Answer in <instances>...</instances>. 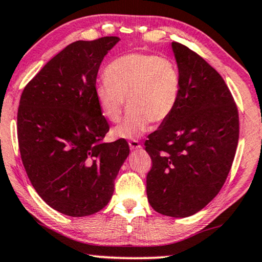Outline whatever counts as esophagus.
Here are the masks:
<instances>
[{
    "mask_svg": "<svg viewBox=\"0 0 262 262\" xmlns=\"http://www.w3.org/2000/svg\"><path fill=\"white\" fill-rule=\"evenodd\" d=\"M128 145H130L131 150H135V149L141 148V143H139L137 139H131V141H128Z\"/></svg>",
    "mask_w": 262,
    "mask_h": 262,
    "instance_id": "obj_1",
    "label": "esophagus"
}]
</instances>
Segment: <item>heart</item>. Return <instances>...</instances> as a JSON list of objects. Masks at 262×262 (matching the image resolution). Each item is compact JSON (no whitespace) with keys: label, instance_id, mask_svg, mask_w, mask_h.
Listing matches in <instances>:
<instances>
[{"label":"heart","instance_id":"obj_1","mask_svg":"<svg viewBox=\"0 0 262 262\" xmlns=\"http://www.w3.org/2000/svg\"><path fill=\"white\" fill-rule=\"evenodd\" d=\"M103 83L95 89L102 115L118 123L125 107L124 123L114 128L118 138H135L144 134L150 123L161 124L178 106L182 78L178 66L169 57L132 53L120 56L104 70Z\"/></svg>","mask_w":262,"mask_h":262}]
</instances>
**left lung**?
<instances>
[{
	"mask_svg": "<svg viewBox=\"0 0 262 262\" xmlns=\"http://www.w3.org/2000/svg\"><path fill=\"white\" fill-rule=\"evenodd\" d=\"M182 78L178 106L148 136V201L173 218L198 213L218 195L239 137L237 106L222 76L199 54L172 42Z\"/></svg>",
	"mask_w": 262,
	"mask_h": 262,
	"instance_id": "left-lung-1",
	"label": "left lung"
}]
</instances>
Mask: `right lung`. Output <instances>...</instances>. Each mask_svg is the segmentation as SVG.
Wrapping results in <instances>:
<instances>
[{"label":"right lung","mask_w":262,"mask_h":262,"mask_svg":"<svg viewBox=\"0 0 262 262\" xmlns=\"http://www.w3.org/2000/svg\"><path fill=\"white\" fill-rule=\"evenodd\" d=\"M115 36L77 40L46 63L20 97L18 141L30 182L47 205L85 216L110 202L130 152L124 138L103 143L108 131L95 89Z\"/></svg>","instance_id":"1"}]
</instances>
